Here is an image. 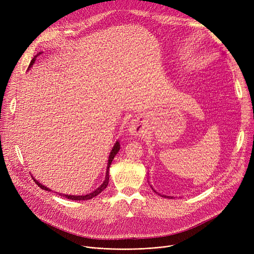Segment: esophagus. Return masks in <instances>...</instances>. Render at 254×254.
Segmentation results:
<instances>
[{"mask_svg": "<svg viewBox=\"0 0 254 254\" xmlns=\"http://www.w3.org/2000/svg\"><path fill=\"white\" fill-rule=\"evenodd\" d=\"M143 131V124L139 120H132L128 126V132L131 135L137 136Z\"/></svg>", "mask_w": 254, "mask_h": 254, "instance_id": "esophagus-1", "label": "esophagus"}]
</instances>
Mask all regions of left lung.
Returning a JSON list of instances; mask_svg holds the SVG:
<instances>
[{"mask_svg":"<svg viewBox=\"0 0 254 254\" xmlns=\"http://www.w3.org/2000/svg\"><path fill=\"white\" fill-rule=\"evenodd\" d=\"M151 187H152V186H151ZM152 189H153V191H154V192H156V193H157V194H159V195H160V196H162V197H164V198H171V199H173V197H172V196H166V195H162V194H160V193H158V192H157V191H156V190H154V188H153V187H152Z\"/></svg>","mask_w":254,"mask_h":254,"instance_id":"obj_1","label":"left lung"}]
</instances>
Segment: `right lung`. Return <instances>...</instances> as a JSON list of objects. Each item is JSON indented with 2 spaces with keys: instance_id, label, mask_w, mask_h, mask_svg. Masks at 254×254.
Wrapping results in <instances>:
<instances>
[{
  "instance_id": "1",
  "label": "right lung",
  "mask_w": 254,
  "mask_h": 254,
  "mask_svg": "<svg viewBox=\"0 0 254 254\" xmlns=\"http://www.w3.org/2000/svg\"><path fill=\"white\" fill-rule=\"evenodd\" d=\"M42 52H39L37 55H36L33 59H32V61H31V63H30V65H29V68H28V70L34 65V62L36 61V57L37 56H39L40 54H41ZM120 149H121V144H120V141L119 140H117L116 141V143H115V146H114V148H113V150L111 151V154H110V157H108V161H107V167H106V173H105V179H104V181H103V183L98 187V188H96L93 192H91V193H89V194H86V195H66V194H61V193H57L58 195H60L61 197H65V198H67V199H69V200H75V201H84V200H90V199H92L93 197H95V196H97L98 194H100L106 187H107V185H108V180H110V175H108V173H110V167H111V164H112V162H113V160L115 159V157H116V155L120 152ZM32 178H33V180L35 181V183L37 184L41 189H43V190H45V191H48V192H50L51 191V189H49V188H47V187H45L44 185H42L40 182H38L37 180H36L33 176H32ZM53 192V191H52Z\"/></svg>"
}]
</instances>
